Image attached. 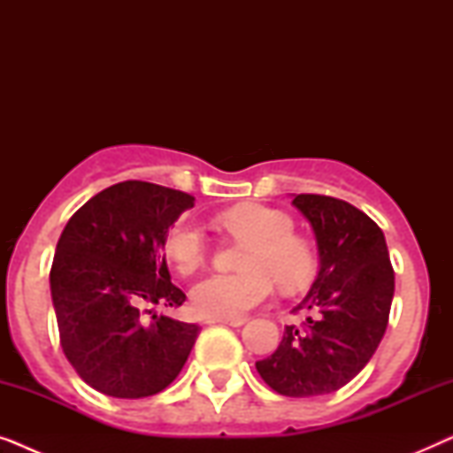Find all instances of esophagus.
Returning <instances> with one entry per match:
<instances>
[{"label":"esophagus","instance_id":"34e87169","mask_svg":"<svg viewBox=\"0 0 453 453\" xmlns=\"http://www.w3.org/2000/svg\"><path fill=\"white\" fill-rule=\"evenodd\" d=\"M206 321L208 324H225V326H233V327L245 324V319H225V318H208Z\"/></svg>","mask_w":453,"mask_h":453}]
</instances>
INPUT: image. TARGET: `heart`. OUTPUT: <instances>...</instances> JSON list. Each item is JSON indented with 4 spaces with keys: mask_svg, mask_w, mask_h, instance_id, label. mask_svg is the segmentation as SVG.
I'll return each mask as SVG.
<instances>
[{
    "mask_svg": "<svg viewBox=\"0 0 453 453\" xmlns=\"http://www.w3.org/2000/svg\"><path fill=\"white\" fill-rule=\"evenodd\" d=\"M220 222L233 234L253 241L245 257L243 274H208L191 287V301L206 318L237 319L274 290V275L284 288H299L313 272V251L307 241L295 237L293 220L280 210L262 203H241L226 210ZM208 251L202 226L189 219L177 220L165 237L169 262L189 274Z\"/></svg>",
    "mask_w": 453,
    "mask_h": 453,
    "instance_id": "heart-1",
    "label": "heart"
}]
</instances>
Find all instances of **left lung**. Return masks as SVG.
Returning a JSON list of instances; mask_svg holds the SVG:
<instances>
[{
	"label": "left lung",
	"mask_w": 453,
	"mask_h": 453,
	"mask_svg": "<svg viewBox=\"0 0 453 453\" xmlns=\"http://www.w3.org/2000/svg\"><path fill=\"white\" fill-rule=\"evenodd\" d=\"M313 228L319 272L293 311L303 327L256 363L274 392L288 398L332 394L361 373L380 346L394 299V270L383 231L361 210L330 196H293Z\"/></svg>",
	"instance_id": "1"
}]
</instances>
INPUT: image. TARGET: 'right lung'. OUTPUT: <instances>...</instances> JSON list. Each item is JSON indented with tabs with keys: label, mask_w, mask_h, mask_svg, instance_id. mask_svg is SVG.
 I'll return each mask as SVG.
<instances>
[{
	"label": "right lung",
	"mask_w": 453,
	"mask_h": 453,
	"mask_svg": "<svg viewBox=\"0 0 453 453\" xmlns=\"http://www.w3.org/2000/svg\"><path fill=\"white\" fill-rule=\"evenodd\" d=\"M196 197L146 181H123L90 197L55 247L51 299L61 349L78 375L113 398H148L173 383L200 326L152 307H181L165 237ZM152 314V319H146Z\"/></svg>",
	"instance_id": "obj_1"
}]
</instances>
